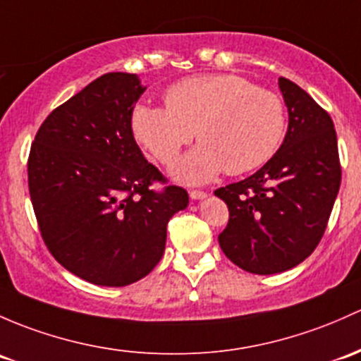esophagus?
Segmentation results:
<instances>
[{"instance_id": "34e87169", "label": "esophagus", "mask_w": 361, "mask_h": 361, "mask_svg": "<svg viewBox=\"0 0 361 361\" xmlns=\"http://www.w3.org/2000/svg\"><path fill=\"white\" fill-rule=\"evenodd\" d=\"M206 197H207V193L202 192V190H192L190 192V199L192 200H202V199H206Z\"/></svg>"}]
</instances>
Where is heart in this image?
<instances>
[{
  "label": "heart",
  "instance_id": "obj_1",
  "mask_svg": "<svg viewBox=\"0 0 361 361\" xmlns=\"http://www.w3.org/2000/svg\"><path fill=\"white\" fill-rule=\"evenodd\" d=\"M166 107L138 105L131 116L135 138L169 166L192 142L173 174L183 183H206L226 171L242 174L270 161L286 133L279 94L233 74H204L171 85Z\"/></svg>",
  "mask_w": 361,
  "mask_h": 361
}]
</instances>
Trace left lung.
<instances>
[{
	"mask_svg": "<svg viewBox=\"0 0 361 361\" xmlns=\"http://www.w3.org/2000/svg\"><path fill=\"white\" fill-rule=\"evenodd\" d=\"M279 88L289 112L283 143L252 176L214 192L230 211L219 247L256 275L287 271L313 252L341 187L331 116L289 79Z\"/></svg>",
	"mask_w": 361,
	"mask_h": 361,
	"instance_id": "left-lung-1",
	"label": "left lung"
}]
</instances>
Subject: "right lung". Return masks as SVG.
Returning a JSON list of instances; mask_svg holds the SVG:
<instances>
[{
    "instance_id": "obj_1",
    "label": "right lung",
    "mask_w": 361,
    "mask_h": 361,
    "mask_svg": "<svg viewBox=\"0 0 361 361\" xmlns=\"http://www.w3.org/2000/svg\"><path fill=\"white\" fill-rule=\"evenodd\" d=\"M136 74L109 72L44 119L29 154V193L41 235L66 270L94 286L147 276L166 249V226L188 206L136 145Z\"/></svg>"
}]
</instances>
